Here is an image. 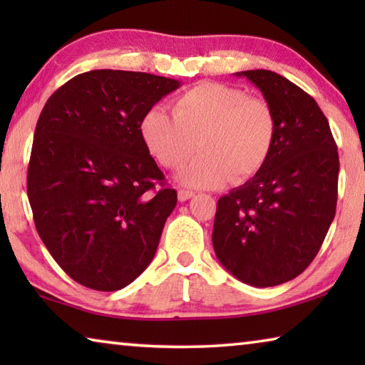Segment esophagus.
Instances as JSON below:
<instances>
[{"instance_id":"1","label":"esophagus","mask_w":365,"mask_h":365,"mask_svg":"<svg viewBox=\"0 0 365 365\" xmlns=\"http://www.w3.org/2000/svg\"><path fill=\"white\" fill-rule=\"evenodd\" d=\"M178 201H188L190 197H193L195 196V193L193 191H190V190H178Z\"/></svg>"}]
</instances>
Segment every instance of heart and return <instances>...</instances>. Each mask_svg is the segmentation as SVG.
I'll return each mask as SVG.
<instances>
[{
    "label": "heart",
    "instance_id": "b5f03b06",
    "mask_svg": "<svg viewBox=\"0 0 365 365\" xmlns=\"http://www.w3.org/2000/svg\"><path fill=\"white\" fill-rule=\"evenodd\" d=\"M170 114L160 106L146 110L140 122L145 145L160 165L178 169V182L215 188L232 177L243 182L262 169L275 143L274 110L230 85L205 82L178 95Z\"/></svg>",
    "mask_w": 365,
    "mask_h": 365
}]
</instances>
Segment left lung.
Here are the masks:
<instances>
[{
    "label": "left lung",
    "mask_w": 365,
    "mask_h": 365,
    "mask_svg": "<svg viewBox=\"0 0 365 365\" xmlns=\"http://www.w3.org/2000/svg\"><path fill=\"white\" fill-rule=\"evenodd\" d=\"M235 76L261 90L277 135L262 169L217 201L212 246L240 282L275 287L306 270L335 217L336 143L319 104L298 85L265 69Z\"/></svg>",
    "instance_id": "8db88e82"
}]
</instances>
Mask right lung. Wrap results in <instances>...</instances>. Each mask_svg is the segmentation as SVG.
<instances>
[{
	"label": "right lung",
	"mask_w": 365,
	"mask_h": 365,
	"mask_svg": "<svg viewBox=\"0 0 365 365\" xmlns=\"http://www.w3.org/2000/svg\"><path fill=\"white\" fill-rule=\"evenodd\" d=\"M182 83L145 72L90 71L49 96L27 174L36 232L71 279L127 287L151 264L177 191L140 133L146 110Z\"/></svg>",
	"instance_id": "1"
}]
</instances>
